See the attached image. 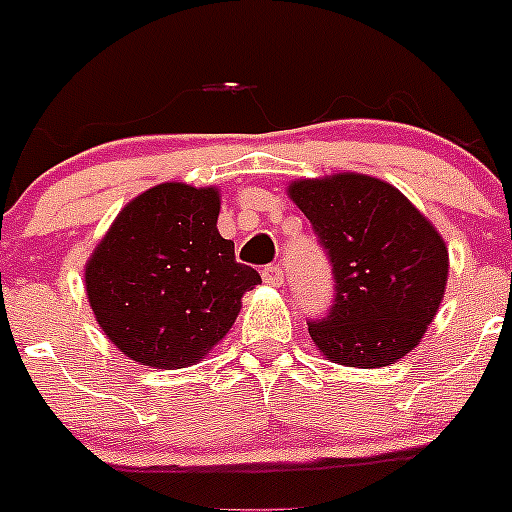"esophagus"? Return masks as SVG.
Here are the masks:
<instances>
[{
	"instance_id": "obj_1",
	"label": "esophagus",
	"mask_w": 512,
	"mask_h": 512,
	"mask_svg": "<svg viewBox=\"0 0 512 512\" xmlns=\"http://www.w3.org/2000/svg\"><path fill=\"white\" fill-rule=\"evenodd\" d=\"M262 280L272 287H280L282 282H285V272H282L280 265H267L265 270H262Z\"/></svg>"
}]
</instances>
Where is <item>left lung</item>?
Returning a JSON list of instances; mask_svg holds the SVG:
<instances>
[{"label": "left lung", "instance_id": "obj_1", "mask_svg": "<svg viewBox=\"0 0 512 512\" xmlns=\"http://www.w3.org/2000/svg\"><path fill=\"white\" fill-rule=\"evenodd\" d=\"M289 198L332 262V307L307 322L314 344L359 369L409 354L446 292L448 250L436 227L394 185L359 173L297 180Z\"/></svg>", "mask_w": 512, "mask_h": 512}]
</instances>
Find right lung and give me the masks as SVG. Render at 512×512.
<instances>
[{"instance_id": "add662e5", "label": "right lung", "mask_w": 512, "mask_h": 512, "mask_svg": "<svg viewBox=\"0 0 512 512\" xmlns=\"http://www.w3.org/2000/svg\"><path fill=\"white\" fill-rule=\"evenodd\" d=\"M215 188L163 183L126 205L86 265V294L106 337L133 361L183 369L230 332L260 285L218 232Z\"/></svg>"}]
</instances>
